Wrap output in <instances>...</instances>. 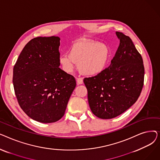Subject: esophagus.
I'll return each instance as SVG.
<instances>
[{
	"instance_id": "obj_1",
	"label": "esophagus",
	"mask_w": 160,
	"mask_h": 160,
	"mask_svg": "<svg viewBox=\"0 0 160 160\" xmlns=\"http://www.w3.org/2000/svg\"><path fill=\"white\" fill-rule=\"evenodd\" d=\"M77 82L78 85H80V84H82V83H83V78H77Z\"/></svg>"
}]
</instances>
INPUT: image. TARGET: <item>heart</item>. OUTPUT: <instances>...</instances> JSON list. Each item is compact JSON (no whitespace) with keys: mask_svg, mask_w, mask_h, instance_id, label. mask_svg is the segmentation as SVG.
Returning a JSON list of instances; mask_svg holds the SVG:
<instances>
[{"mask_svg":"<svg viewBox=\"0 0 160 160\" xmlns=\"http://www.w3.org/2000/svg\"><path fill=\"white\" fill-rule=\"evenodd\" d=\"M110 56V50L106 44L95 41H80L72 45L69 55H61L59 62L67 72H72L76 63L82 74L94 76L104 71Z\"/></svg>","mask_w":160,"mask_h":160,"instance_id":"1","label":"heart"}]
</instances>
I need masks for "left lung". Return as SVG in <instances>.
Wrapping results in <instances>:
<instances>
[{"mask_svg":"<svg viewBox=\"0 0 160 160\" xmlns=\"http://www.w3.org/2000/svg\"><path fill=\"white\" fill-rule=\"evenodd\" d=\"M115 33L120 43L110 65L83 80L91 110L103 119L114 118L130 108L138 99L144 82L141 54L128 36Z\"/></svg>","mask_w":160,"mask_h":160,"instance_id":"obj_1","label":"left lung"}]
</instances>
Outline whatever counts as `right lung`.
Instances as JSON below:
<instances>
[{
  "mask_svg": "<svg viewBox=\"0 0 160 160\" xmlns=\"http://www.w3.org/2000/svg\"><path fill=\"white\" fill-rule=\"evenodd\" d=\"M60 38L38 37L25 45L13 71L15 93L31 119L51 123L64 115L76 85L72 75L59 66Z\"/></svg>",
  "mask_w": 160,
  "mask_h": 160,
  "instance_id": "right-lung-1",
  "label": "right lung"
}]
</instances>
